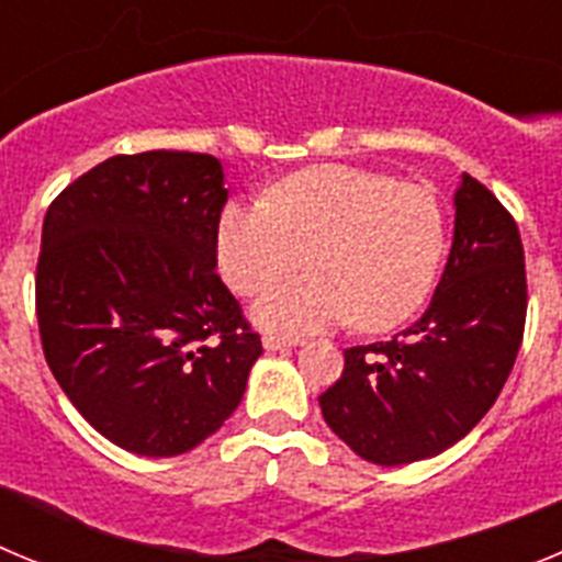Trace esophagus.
Returning <instances> with one entry per match:
<instances>
[{
    "label": "esophagus",
    "instance_id": "1",
    "mask_svg": "<svg viewBox=\"0 0 562 562\" xmlns=\"http://www.w3.org/2000/svg\"><path fill=\"white\" fill-rule=\"evenodd\" d=\"M297 342H301V337L278 335V331H267V335L261 337V346H265L267 351H281V349H290V346H297Z\"/></svg>",
    "mask_w": 562,
    "mask_h": 562
}]
</instances>
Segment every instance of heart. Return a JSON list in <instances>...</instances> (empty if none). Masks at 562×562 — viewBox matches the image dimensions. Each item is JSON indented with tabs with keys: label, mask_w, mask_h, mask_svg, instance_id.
<instances>
[{
	"label": "heart",
	"mask_w": 562,
	"mask_h": 562,
	"mask_svg": "<svg viewBox=\"0 0 562 562\" xmlns=\"http://www.w3.org/2000/svg\"><path fill=\"white\" fill-rule=\"evenodd\" d=\"M272 286L256 317L281 329L349 321L362 331L405 324L430 295L445 252V213L428 188L385 173L312 166L270 188L265 202H231L216 225V265L238 295Z\"/></svg>",
	"instance_id": "heart-1"
}]
</instances>
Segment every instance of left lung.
Wrapping results in <instances>:
<instances>
[{
    "instance_id": "left-lung-1",
    "label": "left lung",
    "mask_w": 562,
    "mask_h": 562,
    "mask_svg": "<svg viewBox=\"0 0 562 562\" xmlns=\"http://www.w3.org/2000/svg\"><path fill=\"white\" fill-rule=\"evenodd\" d=\"M434 301L394 340L342 351L340 380L317 396L360 459L411 464L448 450L484 419L513 371L526 324V265L515 220L470 173Z\"/></svg>"
}]
</instances>
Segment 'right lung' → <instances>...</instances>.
Segmentation results:
<instances>
[{"label": "right lung", "mask_w": 562, "mask_h": 562, "mask_svg": "<svg viewBox=\"0 0 562 562\" xmlns=\"http://www.w3.org/2000/svg\"><path fill=\"white\" fill-rule=\"evenodd\" d=\"M227 202L211 154H117L58 193L42 227L36 315L47 366L112 445L193 450L245 396L261 337L216 276Z\"/></svg>", "instance_id": "obj_1"}]
</instances>
